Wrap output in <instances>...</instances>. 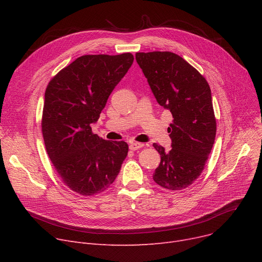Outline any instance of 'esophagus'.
I'll return each mask as SVG.
<instances>
[{
    "label": "esophagus",
    "mask_w": 262,
    "mask_h": 262,
    "mask_svg": "<svg viewBox=\"0 0 262 262\" xmlns=\"http://www.w3.org/2000/svg\"><path fill=\"white\" fill-rule=\"evenodd\" d=\"M143 146H144V144L143 143H139V142H133V143L129 144V148L132 150H137V149H139V148H141Z\"/></svg>",
    "instance_id": "obj_1"
}]
</instances>
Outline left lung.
Segmentation results:
<instances>
[{
    "label": "left lung",
    "mask_w": 262,
    "mask_h": 262,
    "mask_svg": "<svg viewBox=\"0 0 262 262\" xmlns=\"http://www.w3.org/2000/svg\"><path fill=\"white\" fill-rule=\"evenodd\" d=\"M158 104L169 109L172 148L154 143L161 160L153 174L160 187L183 190L198 180L214 143L216 122L206 78L172 52L136 53Z\"/></svg>",
    "instance_id": "obj_1"
}]
</instances>
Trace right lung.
Wrapping results in <instances>:
<instances>
[{
	"label": "right lung",
	"instance_id": "right-lung-1",
	"mask_svg": "<svg viewBox=\"0 0 262 262\" xmlns=\"http://www.w3.org/2000/svg\"><path fill=\"white\" fill-rule=\"evenodd\" d=\"M130 53L84 55L49 82L41 120L47 153L62 183L85 196L112 185L128 153L124 141L92 133L110 93L133 64Z\"/></svg>",
	"mask_w": 262,
	"mask_h": 262
}]
</instances>
